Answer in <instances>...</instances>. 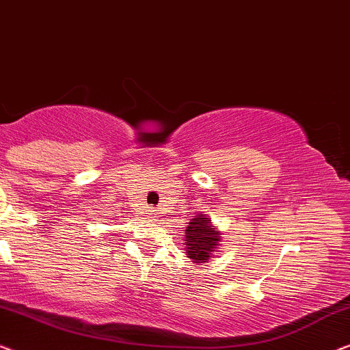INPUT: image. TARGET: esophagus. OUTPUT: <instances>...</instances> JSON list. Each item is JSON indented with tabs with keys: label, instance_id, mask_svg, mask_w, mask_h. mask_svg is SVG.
<instances>
[{
	"label": "esophagus",
	"instance_id": "1",
	"mask_svg": "<svg viewBox=\"0 0 350 350\" xmlns=\"http://www.w3.org/2000/svg\"><path fill=\"white\" fill-rule=\"evenodd\" d=\"M147 219H155V214H154V211H150V213H149V217H147Z\"/></svg>",
	"mask_w": 350,
	"mask_h": 350
}]
</instances>
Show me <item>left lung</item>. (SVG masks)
<instances>
[{"label": "left lung", "instance_id": "8db88e82", "mask_svg": "<svg viewBox=\"0 0 350 350\" xmlns=\"http://www.w3.org/2000/svg\"><path fill=\"white\" fill-rule=\"evenodd\" d=\"M220 233L213 228L211 220L204 214L195 215L185 230V249L189 258L195 263H204L213 257L220 243Z\"/></svg>", "mask_w": 350, "mask_h": 350}]
</instances>
